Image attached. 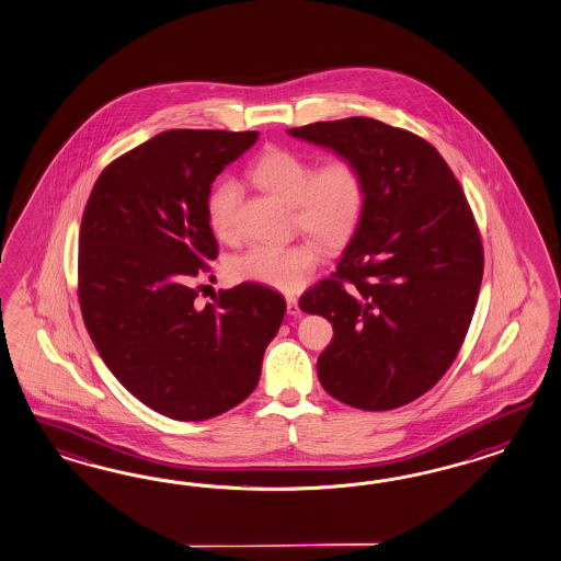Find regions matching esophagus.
Instances as JSON below:
<instances>
[{"label":"esophagus","mask_w":561,"mask_h":561,"mask_svg":"<svg viewBox=\"0 0 561 561\" xmlns=\"http://www.w3.org/2000/svg\"><path fill=\"white\" fill-rule=\"evenodd\" d=\"M286 304H288L289 317H300V314H302V310H300V306H298V298H296V296H286Z\"/></svg>","instance_id":"34e87169"}]
</instances>
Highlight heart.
Returning a JSON list of instances; mask_svg holds the SVG:
<instances>
[{"label":"heart","mask_w":561,"mask_h":561,"mask_svg":"<svg viewBox=\"0 0 561 561\" xmlns=\"http://www.w3.org/2000/svg\"><path fill=\"white\" fill-rule=\"evenodd\" d=\"M249 180L267 194L291 204L296 227L322 247H339L353 237L364 216L367 183L348 157H333L322 165L302 152L270 147L249 167ZM241 187L234 180H218L206 197V216L214 234L232 241L239 232ZM319 263V249L300 244H253L230 261L239 282L267 288L296 289Z\"/></svg>","instance_id":"obj_1"}]
</instances>
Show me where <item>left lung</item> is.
<instances>
[{"instance_id":"8db88e82","label":"left lung","mask_w":561,"mask_h":561,"mask_svg":"<svg viewBox=\"0 0 561 561\" xmlns=\"http://www.w3.org/2000/svg\"><path fill=\"white\" fill-rule=\"evenodd\" d=\"M288 133L353 159L367 183L336 272L300 298L333 324L320 383L353 409H400L445 376L470 329L484 249L468 197L439 151L404 128L353 116Z\"/></svg>"}]
</instances>
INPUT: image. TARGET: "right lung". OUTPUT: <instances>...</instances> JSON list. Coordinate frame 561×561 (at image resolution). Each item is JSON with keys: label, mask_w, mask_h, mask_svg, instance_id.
I'll list each match as a JSON object with an SVG mask.
<instances>
[{"label": "right lung", "mask_w": 561, "mask_h": 561, "mask_svg": "<svg viewBox=\"0 0 561 561\" xmlns=\"http://www.w3.org/2000/svg\"><path fill=\"white\" fill-rule=\"evenodd\" d=\"M257 130H167L100 173L79 230L77 296L104 364L149 409L206 421L257 386L286 300L244 282L197 308L192 279L218 242L206 216L216 175Z\"/></svg>", "instance_id": "obj_1"}]
</instances>
